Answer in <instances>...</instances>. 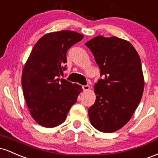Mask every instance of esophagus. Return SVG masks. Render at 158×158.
Returning <instances> with one entry per match:
<instances>
[{
	"label": "esophagus",
	"instance_id": "esophagus-1",
	"mask_svg": "<svg viewBox=\"0 0 158 158\" xmlns=\"http://www.w3.org/2000/svg\"><path fill=\"white\" fill-rule=\"evenodd\" d=\"M82 89H83V90H84V91H87V90H90V86H89V85H83Z\"/></svg>",
	"mask_w": 158,
	"mask_h": 158
}]
</instances>
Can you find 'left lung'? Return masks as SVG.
<instances>
[{
  "instance_id": "1",
  "label": "left lung",
  "mask_w": 158,
  "mask_h": 158,
  "mask_svg": "<svg viewBox=\"0 0 158 158\" xmlns=\"http://www.w3.org/2000/svg\"><path fill=\"white\" fill-rule=\"evenodd\" d=\"M100 69L94 85L96 101L88 109L90 123L98 131L111 133L131 118L144 90L140 58L129 41L98 35L85 43Z\"/></svg>"
}]
</instances>
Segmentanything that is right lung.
Returning a JSON list of instances; mask_svg holds the SVG:
<instances>
[{
	"label": "right lung",
	"instance_id": "1",
	"mask_svg": "<svg viewBox=\"0 0 158 158\" xmlns=\"http://www.w3.org/2000/svg\"><path fill=\"white\" fill-rule=\"evenodd\" d=\"M75 31L45 34L32 48L23 68V97L32 117L40 126L53 128L64 123L82 91L81 85L60 79L66 69L68 49L83 39Z\"/></svg>",
	"mask_w": 158,
	"mask_h": 158
}]
</instances>
